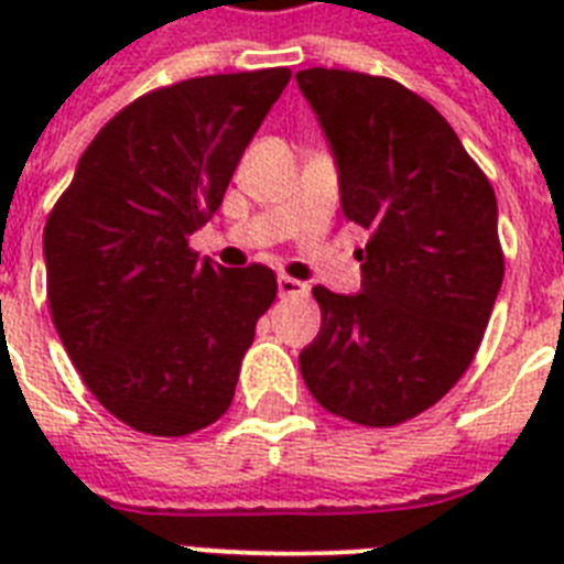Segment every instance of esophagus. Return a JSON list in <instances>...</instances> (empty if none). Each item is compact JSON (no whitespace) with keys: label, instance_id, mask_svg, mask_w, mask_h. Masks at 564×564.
Wrapping results in <instances>:
<instances>
[{"label":"esophagus","instance_id":"34e87169","mask_svg":"<svg viewBox=\"0 0 564 564\" xmlns=\"http://www.w3.org/2000/svg\"><path fill=\"white\" fill-rule=\"evenodd\" d=\"M307 283L295 281L290 274H281V278H278V295H283V299H295V295H307Z\"/></svg>","mask_w":564,"mask_h":564}]
</instances>
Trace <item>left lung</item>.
<instances>
[{
  "label": "left lung",
  "mask_w": 564,
  "mask_h": 564,
  "mask_svg": "<svg viewBox=\"0 0 564 564\" xmlns=\"http://www.w3.org/2000/svg\"><path fill=\"white\" fill-rule=\"evenodd\" d=\"M343 213L369 230L360 292L316 286L322 327L299 354L327 412L392 427L447 394L471 366L503 283L495 189L430 101L403 84L301 69Z\"/></svg>",
  "instance_id": "obj_1"
}]
</instances>
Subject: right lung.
Listing matches in <instances>:
<instances>
[{"label": "right lung", "instance_id": "1", "mask_svg": "<svg viewBox=\"0 0 564 564\" xmlns=\"http://www.w3.org/2000/svg\"><path fill=\"white\" fill-rule=\"evenodd\" d=\"M290 69L204 75L119 110L75 166L43 230L52 322L96 401L152 436L225 415L272 269L198 260L239 158Z\"/></svg>", "mask_w": 564, "mask_h": 564}]
</instances>
